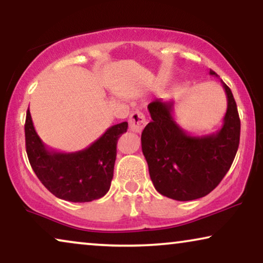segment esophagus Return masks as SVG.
Instances as JSON below:
<instances>
[{
  "label": "esophagus",
  "instance_id": "1",
  "mask_svg": "<svg viewBox=\"0 0 263 263\" xmlns=\"http://www.w3.org/2000/svg\"><path fill=\"white\" fill-rule=\"evenodd\" d=\"M147 123L146 116L141 111H133L129 116V129L134 133H141Z\"/></svg>",
  "mask_w": 263,
  "mask_h": 263
}]
</instances>
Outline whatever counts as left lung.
Listing matches in <instances>:
<instances>
[{
	"label": "left lung",
	"mask_w": 263,
	"mask_h": 263,
	"mask_svg": "<svg viewBox=\"0 0 263 263\" xmlns=\"http://www.w3.org/2000/svg\"><path fill=\"white\" fill-rule=\"evenodd\" d=\"M210 74L218 78L215 71ZM227 95L222 128L208 135H191L173 117L174 101L154 100L148 104L152 121L141 134L142 153L160 195L186 201L206 196L229 171L239 144V121L233 92Z\"/></svg>",
	"instance_id": "left-lung-1"
}]
</instances>
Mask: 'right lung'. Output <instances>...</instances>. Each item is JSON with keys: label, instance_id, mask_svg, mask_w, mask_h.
Masks as SVG:
<instances>
[{"label": "right lung", "instance_id": "obj_1", "mask_svg": "<svg viewBox=\"0 0 263 263\" xmlns=\"http://www.w3.org/2000/svg\"><path fill=\"white\" fill-rule=\"evenodd\" d=\"M127 129L128 122L111 125L85 149L64 153L51 149L43 142L28 109L25 124L26 152L34 173L55 197L73 203L92 201L109 191L117 141Z\"/></svg>", "mask_w": 263, "mask_h": 263}]
</instances>
